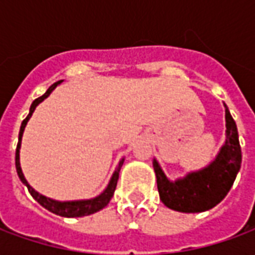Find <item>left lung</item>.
<instances>
[{
    "mask_svg": "<svg viewBox=\"0 0 255 255\" xmlns=\"http://www.w3.org/2000/svg\"><path fill=\"white\" fill-rule=\"evenodd\" d=\"M224 108L225 143L208 166L171 182L157 160L153 161L160 199L166 208L183 213L205 212L221 202L232 187L241 169L242 150L235 122L225 104Z\"/></svg>",
    "mask_w": 255,
    "mask_h": 255,
    "instance_id": "1",
    "label": "left lung"
}]
</instances>
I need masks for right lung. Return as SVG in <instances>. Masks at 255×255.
<instances>
[{
    "mask_svg": "<svg viewBox=\"0 0 255 255\" xmlns=\"http://www.w3.org/2000/svg\"><path fill=\"white\" fill-rule=\"evenodd\" d=\"M61 82H63V80H60V82H56L54 84H52V86L47 89V91L45 94L42 95V97H39V98H36V100L31 104L30 113H28V116L23 120L21 127H20L19 143H17V147H16V158H14V161H16V171H17V175H19L21 183L27 186V188H28V191H30V194L32 195V198H34L39 205H42L43 208L47 209L49 212L57 214V216H61V217H83V216H89V214H93L95 213V212H98V210L104 209L106 205L109 203V201H111L112 197H113V194H115V190H116L117 180H119V173H120V169H122L124 158L119 162V165H117L116 171L113 173V176H112L111 182L108 184V187L104 190V192H101L98 197L91 198V199H82V201H67V202L54 201V199H50V198L45 197V195H42V194H39L38 191H35V190L28 184V182L25 180L24 175H23V171H21V166H20V146H21V136H23V132H24L25 126H27V123L30 120V117L32 116V113L35 111L36 106L39 105L45 98H47L49 95L52 94L53 90L56 89Z\"/></svg>",
    "mask_w": 255,
    "mask_h": 255,
    "instance_id": "add662e5",
    "label": "right lung"
}]
</instances>
